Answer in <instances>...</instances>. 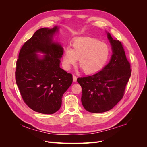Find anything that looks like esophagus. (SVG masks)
Segmentation results:
<instances>
[{
  "label": "esophagus",
  "mask_w": 147,
  "mask_h": 147,
  "mask_svg": "<svg viewBox=\"0 0 147 147\" xmlns=\"http://www.w3.org/2000/svg\"><path fill=\"white\" fill-rule=\"evenodd\" d=\"M77 77L75 75H73V81L74 82H77Z\"/></svg>",
  "instance_id": "obj_1"
}]
</instances>
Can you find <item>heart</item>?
Instances as JSON below:
<instances>
[{
  "instance_id": "1",
  "label": "heart",
  "mask_w": 147,
  "mask_h": 147,
  "mask_svg": "<svg viewBox=\"0 0 147 147\" xmlns=\"http://www.w3.org/2000/svg\"><path fill=\"white\" fill-rule=\"evenodd\" d=\"M72 46L73 49L67 47L63 53V65L67 70L79 59V64L84 72H97L105 66L110 55L107 44L94 38H78L74 40Z\"/></svg>"
}]
</instances>
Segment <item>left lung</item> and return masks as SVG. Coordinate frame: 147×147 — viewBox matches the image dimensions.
Segmentation results:
<instances>
[{"instance_id": "8db88e82", "label": "left lung", "mask_w": 147, "mask_h": 147, "mask_svg": "<svg viewBox=\"0 0 147 147\" xmlns=\"http://www.w3.org/2000/svg\"><path fill=\"white\" fill-rule=\"evenodd\" d=\"M107 37L113 55L109 63L94 75L77 78L82 88V103L91 113H102L113 109L121 100L131 75L129 62L126 58L122 43Z\"/></svg>"}]
</instances>
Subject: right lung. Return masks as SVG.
I'll return each mask as SVG.
<instances>
[{"label":"right lung","instance_id":"1","mask_svg":"<svg viewBox=\"0 0 147 147\" xmlns=\"http://www.w3.org/2000/svg\"><path fill=\"white\" fill-rule=\"evenodd\" d=\"M57 31V26L37 30L21 47L16 61L15 79L23 101L43 114L60 109L64 93L73 80L72 75L59 67L64 50L53 41ZM38 52L46 55L43 59L36 54Z\"/></svg>","mask_w":147,"mask_h":147}]
</instances>
